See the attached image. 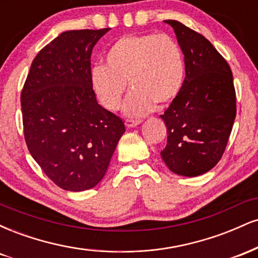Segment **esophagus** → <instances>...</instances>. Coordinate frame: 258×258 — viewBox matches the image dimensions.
Returning <instances> with one entry per match:
<instances>
[{
    "instance_id": "obj_1",
    "label": "esophagus",
    "mask_w": 258,
    "mask_h": 258,
    "mask_svg": "<svg viewBox=\"0 0 258 258\" xmlns=\"http://www.w3.org/2000/svg\"><path fill=\"white\" fill-rule=\"evenodd\" d=\"M141 122H142L141 120H126L125 121V125L128 127V128H132V127L138 126Z\"/></svg>"
}]
</instances>
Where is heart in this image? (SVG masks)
<instances>
[{
	"label": "heart",
	"mask_w": 258,
	"mask_h": 258,
	"mask_svg": "<svg viewBox=\"0 0 258 258\" xmlns=\"http://www.w3.org/2000/svg\"><path fill=\"white\" fill-rule=\"evenodd\" d=\"M90 82L98 102L109 111L120 109L128 82L133 91L126 102V115L143 116L155 104L168 105L178 97L184 82L182 52L168 35H127L108 49L105 67L92 69Z\"/></svg>",
	"instance_id": "b5f03b06"
}]
</instances>
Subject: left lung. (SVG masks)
Masks as SVG:
<instances>
[{"mask_svg": "<svg viewBox=\"0 0 258 258\" xmlns=\"http://www.w3.org/2000/svg\"><path fill=\"white\" fill-rule=\"evenodd\" d=\"M173 28L184 54L183 87L160 115L167 128L161 158L173 173L197 177L214 168L226 150L236 115L229 65L207 38L177 20Z\"/></svg>", "mask_w": 258, "mask_h": 258, "instance_id": "8db88e82", "label": "left lung"}]
</instances>
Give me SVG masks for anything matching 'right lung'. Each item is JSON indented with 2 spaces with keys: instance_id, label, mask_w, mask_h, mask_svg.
Instances as JSON below:
<instances>
[{
  "instance_id": "obj_1",
  "label": "right lung",
  "mask_w": 258,
  "mask_h": 258,
  "mask_svg": "<svg viewBox=\"0 0 258 258\" xmlns=\"http://www.w3.org/2000/svg\"><path fill=\"white\" fill-rule=\"evenodd\" d=\"M110 29L61 32L32 60L23 87L26 146L59 188L82 191L103 179L123 121L98 104L91 87V54Z\"/></svg>"
}]
</instances>
